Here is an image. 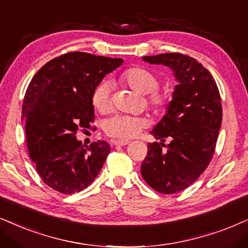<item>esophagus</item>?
I'll use <instances>...</instances> for the list:
<instances>
[{"mask_svg":"<svg viewBox=\"0 0 248 248\" xmlns=\"http://www.w3.org/2000/svg\"><path fill=\"white\" fill-rule=\"evenodd\" d=\"M113 145H118V146H124L127 145V144H129V142H127V140H112L111 142Z\"/></svg>","mask_w":248,"mask_h":248,"instance_id":"esophagus-1","label":"esophagus"}]
</instances>
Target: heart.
I'll use <instances>...</instances> for the list:
<instances>
[{"instance_id":"heart-1","label":"heart","mask_w":248,"mask_h":248,"mask_svg":"<svg viewBox=\"0 0 248 248\" xmlns=\"http://www.w3.org/2000/svg\"><path fill=\"white\" fill-rule=\"evenodd\" d=\"M118 81L130 88L135 93L144 95L146 108L156 117L165 115L173 104V93L160 87L161 80L152 70L135 66L124 70L119 75ZM92 103L97 111L106 113L111 108V90L108 82L97 84L92 95ZM144 127V121L139 118L118 115L108 119L104 124V131L108 136L121 140L136 137Z\"/></svg>"}]
</instances>
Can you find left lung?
Segmentation results:
<instances>
[{"mask_svg":"<svg viewBox=\"0 0 248 248\" xmlns=\"http://www.w3.org/2000/svg\"><path fill=\"white\" fill-rule=\"evenodd\" d=\"M143 59L170 67L178 81L171 108L151 131L161 142L147 144L140 166L153 190L173 194L197 181L212 161L222 122L221 96L207 68L190 56L171 52Z\"/></svg>","mask_w":248,"mask_h":248,"instance_id":"1","label":"left lung"}]
</instances>
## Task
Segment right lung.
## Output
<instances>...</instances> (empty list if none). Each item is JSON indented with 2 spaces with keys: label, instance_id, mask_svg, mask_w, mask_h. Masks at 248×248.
Returning <instances> with one entry per match:
<instances>
[{
  "label": "right lung",
  "instance_id": "1",
  "mask_svg": "<svg viewBox=\"0 0 248 248\" xmlns=\"http://www.w3.org/2000/svg\"><path fill=\"white\" fill-rule=\"evenodd\" d=\"M122 62L71 51L43 65L28 84L21 108L28 155L51 189L80 192L101 171L108 143L97 140L84 147L75 135L79 128H92L93 89Z\"/></svg>",
  "mask_w": 248,
  "mask_h": 248
}]
</instances>
